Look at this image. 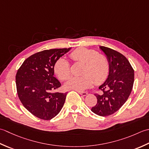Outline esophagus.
<instances>
[{"instance_id": "esophagus-1", "label": "esophagus", "mask_w": 149, "mask_h": 149, "mask_svg": "<svg viewBox=\"0 0 149 149\" xmlns=\"http://www.w3.org/2000/svg\"><path fill=\"white\" fill-rule=\"evenodd\" d=\"M78 93L80 94V95H81V96H86L87 95V93H86V92H81V91H78Z\"/></svg>"}]
</instances>
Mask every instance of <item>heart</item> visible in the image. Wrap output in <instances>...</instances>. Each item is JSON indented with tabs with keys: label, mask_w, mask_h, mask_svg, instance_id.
I'll return each instance as SVG.
<instances>
[{
	"label": "heart",
	"mask_w": 149,
	"mask_h": 149,
	"mask_svg": "<svg viewBox=\"0 0 149 149\" xmlns=\"http://www.w3.org/2000/svg\"><path fill=\"white\" fill-rule=\"evenodd\" d=\"M72 62L82 63L80 77L71 78L65 84L67 89L83 91L92 86L94 81L99 85L107 79L109 73V62L104 54L93 49L78 47L69 54ZM54 71L62 80H67L71 76V65L68 60L60 58L54 65Z\"/></svg>",
	"instance_id": "1"
}]
</instances>
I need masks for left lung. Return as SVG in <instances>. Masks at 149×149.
<instances>
[{"instance_id": "obj_1", "label": "left lung", "mask_w": 149, "mask_h": 149, "mask_svg": "<svg viewBox=\"0 0 149 149\" xmlns=\"http://www.w3.org/2000/svg\"><path fill=\"white\" fill-rule=\"evenodd\" d=\"M109 62V74L105 82L99 87L101 94H95L97 103L92 107L94 113L107 116L116 113L128 99L134 80V69L122 54L111 48L100 46Z\"/></svg>"}]
</instances>
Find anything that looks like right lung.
Wrapping results in <instances>:
<instances>
[{
  "mask_svg": "<svg viewBox=\"0 0 149 149\" xmlns=\"http://www.w3.org/2000/svg\"><path fill=\"white\" fill-rule=\"evenodd\" d=\"M70 49L71 47L40 51L24 60L18 69V96L24 107L40 119H52L64 104L68 93L54 91L61 86L54 77V65Z\"/></svg>",
  "mask_w": 149,
  "mask_h": 149,
  "instance_id": "right-lung-1",
  "label": "right lung"
}]
</instances>
